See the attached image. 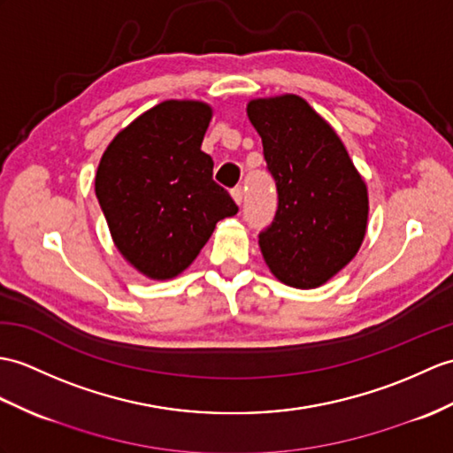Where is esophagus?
Masks as SVG:
<instances>
[{
    "instance_id": "1",
    "label": "esophagus",
    "mask_w": 453,
    "mask_h": 453,
    "mask_svg": "<svg viewBox=\"0 0 453 453\" xmlns=\"http://www.w3.org/2000/svg\"><path fill=\"white\" fill-rule=\"evenodd\" d=\"M231 196H234V201L237 204H241V201H243V188H241V187L231 188Z\"/></svg>"
}]
</instances>
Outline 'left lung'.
<instances>
[{"label":"left lung","mask_w":453,"mask_h":453,"mask_svg":"<svg viewBox=\"0 0 453 453\" xmlns=\"http://www.w3.org/2000/svg\"><path fill=\"white\" fill-rule=\"evenodd\" d=\"M247 115L278 187V212L258 235L272 274L297 289L319 288L359 252L369 191L332 125L297 94L255 98Z\"/></svg>","instance_id":"1"}]
</instances>
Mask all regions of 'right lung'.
Returning <instances> with one entry per match:
<instances>
[{"label": "right lung", "mask_w": 453, "mask_h": 453, "mask_svg": "<svg viewBox=\"0 0 453 453\" xmlns=\"http://www.w3.org/2000/svg\"><path fill=\"white\" fill-rule=\"evenodd\" d=\"M212 115L206 102H160L102 154L94 188L113 245L150 280L181 274L219 219L239 210L212 179V157L201 150Z\"/></svg>", "instance_id": "add662e5"}]
</instances>
